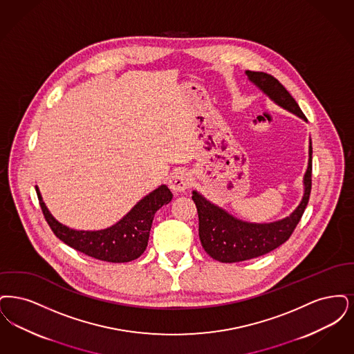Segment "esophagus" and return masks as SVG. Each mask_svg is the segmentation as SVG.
<instances>
[{"label":"esophagus","mask_w":354,"mask_h":354,"mask_svg":"<svg viewBox=\"0 0 354 354\" xmlns=\"http://www.w3.org/2000/svg\"><path fill=\"white\" fill-rule=\"evenodd\" d=\"M192 184V178L187 171L176 170L171 173L169 178V187L174 193H181Z\"/></svg>","instance_id":"esophagus-1"}]
</instances>
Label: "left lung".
<instances>
[{
  "mask_svg": "<svg viewBox=\"0 0 354 354\" xmlns=\"http://www.w3.org/2000/svg\"><path fill=\"white\" fill-rule=\"evenodd\" d=\"M248 80L279 107L307 122L304 113L279 80L266 73L245 71ZM312 176V141L309 138L307 170L303 177V197L288 216L274 222H248L239 219L193 190L192 198L198 212L201 245L218 261L235 263L258 258L283 245L292 234L307 207Z\"/></svg>",
  "mask_w": 354,
  "mask_h": 354,
  "instance_id": "obj_1",
  "label": "left lung"
}]
</instances>
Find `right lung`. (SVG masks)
<instances>
[{
  "label": "right lung",
  "instance_id": "1",
  "mask_svg": "<svg viewBox=\"0 0 354 354\" xmlns=\"http://www.w3.org/2000/svg\"><path fill=\"white\" fill-rule=\"evenodd\" d=\"M35 190L48 226L62 242L91 258L111 263L138 259L148 246L156 212L173 198L169 187L160 185L112 226L100 230H77L63 225L53 216L37 185Z\"/></svg>",
  "mask_w": 354,
  "mask_h": 354
}]
</instances>
